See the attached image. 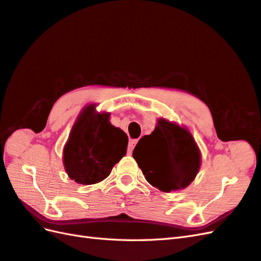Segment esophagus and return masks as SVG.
<instances>
[{"label":"esophagus","mask_w":261,"mask_h":261,"mask_svg":"<svg viewBox=\"0 0 261 261\" xmlns=\"http://www.w3.org/2000/svg\"><path fill=\"white\" fill-rule=\"evenodd\" d=\"M137 142H138L137 139H132V140H130V141H129V145H128V151H129V153H131L132 151H133V149H135Z\"/></svg>","instance_id":"34e87169"}]
</instances>
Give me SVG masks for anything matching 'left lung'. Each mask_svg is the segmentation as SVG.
I'll list each match as a JSON object with an SVG mask.
<instances>
[{
    "label": "left lung",
    "instance_id": "1",
    "mask_svg": "<svg viewBox=\"0 0 261 261\" xmlns=\"http://www.w3.org/2000/svg\"><path fill=\"white\" fill-rule=\"evenodd\" d=\"M133 158L145 180L163 192L185 189L199 172L201 153L186 126L159 118L151 135L142 137Z\"/></svg>",
    "mask_w": 261,
    "mask_h": 261
}]
</instances>
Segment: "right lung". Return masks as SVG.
<instances>
[{
  "label": "right lung",
  "mask_w": 261,
  "mask_h": 261,
  "mask_svg": "<svg viewBox=\"0 0 261 261\" xmlns=\"http://www.w3.org/2000/svg\"><path fill=\"white\" fill-rule=\"evenodd\" d=\"M95 107L89 105L79 113L63 149L65 172L84 186L105 180L128 147V136L111 124L110 113Z\"/></svg>",
  "instance_id": "obj_1"
}]
</instances>
